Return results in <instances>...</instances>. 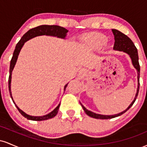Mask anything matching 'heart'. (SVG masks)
<instances>
[{
	"label": "heart",
	"instance_id": "obj_1",
	"mask_svg": "<svg viewBox=\"0 0 147 147\" xmlns=\"http://www.w3.org/2000/svg\"><path fill=\"white\" fill-rule=\"evenodd\" d=\"M107 38L100 33H91L82 38V41L86 46L92 49H99L105 44Z\"/></svg>",
	"mask_w": 147,
	"mask_h": 147
}]
</instances>
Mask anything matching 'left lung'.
<instances>
[{
	"mask_svg": "<svg viewBox=\"0 0 147 147\" xmlns=\"http://www.w3.org/2000/svg\"><path fill=\"white\" fill-rule=\"evenodd\" d=\"M113 33L114 34L115 37V43H114V47L113 49L116 50H119V51H123L126 53H127L128 55H129V56L131 57V60H132V63L133 66L136 68L138 71V90L137 92H136V97H135L134 100L133 101V102L130 104V106L125 111H124L123 112L120 113L119 114L114 115H99L93 112H91V111L87 110L84 106L81 104L82 107H83L84 111H85V113L88 115L90 116V117L92 118H95V119H112V118L118 117V116L124 114V113H126L131 106H133V104H134V102H136V99L137 98V96L138 95V92H139V88H140V67L139 64V61H138V50L136 48V47L135 46L133 42L131 41V38L129 36H126V34H123L121 32L118 31L117 30H112Z\"/></svg>",
	"mask_w": 147,
	"mask_h": 147,
	"instance_id": "8db88e82",
	"label": "left lung"
}]
</instances>
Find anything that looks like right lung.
Returning a JSON list of instances; mask_svg holds the SVG:
<instances>
[{
	"mask_svg": "<svg viewBox=\"0 0 147 147\" xmlns=\"http://www.w3.org/2000/svg\"><path fill=\"white\" fill-rule=\"evenodd\" d=\"M68 32V30L63 27L59 26V25H40V26L36 27V28H34L28 30L26 33L22 36L18 43L16 44V48L13 53L12 58H11V62H10V67H9V90L10 95H11V99H12L13 102L15 104V106H16L18 111L20 112L22 115L23 117H25L27 119H30V120H34V121H43V120H46V119H51V118L55 117L57 115V113H58L59 108L60 106V104H59L58 106L55 109L54 111H52L51 113L46 115L41 116V117H34V116H30L29 115H27L23 111H21L17 106L16 105L14 100H13L12 97H11V72H12L13 69L16 64V60H17L18 55L19 54L20 51H21V49L23 47V45H24L25 42L30 39V38H34V37L37 36H41V35H49V36H57L59 38H64L66 36V33ZM68 84L65 86L64 87V90H65V88H66Z\"/></svg>",
	"mask_w": 147,
	"mask_h": 147,
	"instance_id": "obj_1",
	"label": "right lung"
}]
</instances>
